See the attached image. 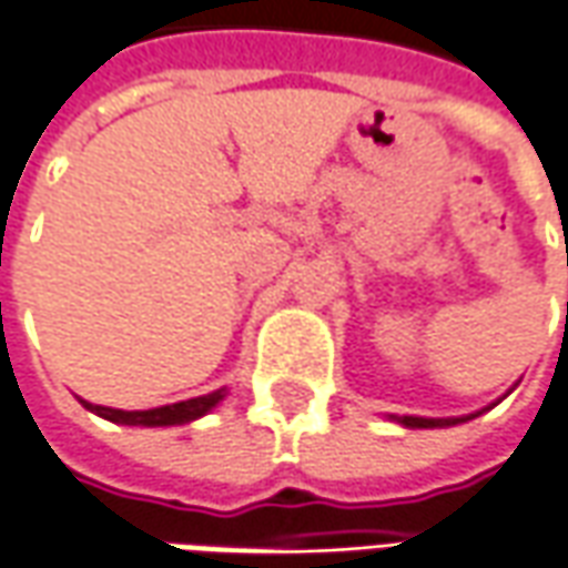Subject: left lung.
<instances>
[{
    "label": "left lung",
    "instance_id": "8db88e82",
    "mask_svg": "<svg viewBox=\"0 0 568 568\" xmlns=\"http://www.w3.org/2000/svg\"><path fill=\"white\" fill-rule=\"evenodd\" d=\"M396 424H403V427H452V424H462V422H470V418H477V415H464V418H415V415H403V418H396L390 415Z\"/></svg>",
    "mask_w": 568,
    "mask_h": 568
}]
</instances>
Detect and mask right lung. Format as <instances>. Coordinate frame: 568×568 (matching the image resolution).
<instances>
[{
	"label": "right lung",
	"mask_w": 568,
	"mask_h": 568,
	"mask_svg": "<svg viewBox=\"0 0 568 568\" xmlns=\"http://www.w3.org/2000/svg\"><path fill=\"white\" fill-rule=\"evenodd\" d=\"M224 387L215 390V394H205V396H193V399H184V403H172V406H160V408H146V412H122V408H110V406H94V403H85V399H79L82 406L94 412V415H101L106 422L113 424H129V427H172V424H190L202 418V415H209L212 408L224 399Z\"/></svg>",
	"instance_id": "1"
}]
</instances>
